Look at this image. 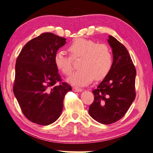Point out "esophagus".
<instances>
[{"label": "esophagus", "mask_w": 153, "mask_h": 153, "mask_svg": "<svg viewBox=\"0 0 153 153\" xmlns=\"http://www.w3.org/2000/svg\"><path fill=\"white\" fill-rule=\"evenodd\" d=\"M73 91L74 92H81L82 91V89H81L80 88H78V87H75L74 86L73 87Z\"/></svg>", "instance_id": "34e87169"}]
</instances>
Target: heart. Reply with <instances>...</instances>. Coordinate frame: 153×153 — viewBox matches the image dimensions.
Listing matches in <instances>:
<instances>
[{
    "instance_id": "obj_1",
    "label": "heart",
    "mask_w": 153,
    "mask_h": 153,
    "mask_svg": "<svg viewBox=\"0 0 153 153\" xmlns=\"http://www.w3.org/2000/svg\"><path fill=\"white\" fill-rule=\"evenodd\" d=\"M70 56L62 51H58L54 56V63L58 70L65 76H70L73 71V60L80 59L79 69L68 79L70 84L85 86L94 78L100 80L111 71L113 59L110 48L104 43H97L86 39H76L67 47Z\"/></svg>"
}]
</instances>
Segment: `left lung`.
<instances>
[{
    "label": "left lung",
    "mask_w": 153,
    "mask_h": 153,
    "mask_svg": "<svg viewBox=\"0 0 153 153\" xmlns=\"http://www.w3.org/2000/svg\"><path fill=\"white\" fill-rule=\"evenodd\" d=\"M113 62L111 71L93 91L94 101L88 112L95 120L110 125L124 117L136 97L135 68L126 47L112 36L108 40Z\"/></svg>",
    "instance_id": "obj_1"
}]
</instances>
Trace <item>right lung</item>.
<instances>
[{
  "instance_id": "right-lung-1",
  "label": "right lung",
  "mask_w": 153,
  "mask_h": 153,
  "mask_svg": "<svg viewBox=\"0 0 153 153\" xmlns=\"http://www.w3.org/2000/svg\"><path fill=\"white\" fill-rule=\"evenodd\" d=\"M65 43V38L42 33L28 41L16 59L14 96L25 117L40 125L59 119L65 95L72 91L54 63V54Z\"/></svg>"
}]
</instances>
